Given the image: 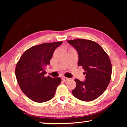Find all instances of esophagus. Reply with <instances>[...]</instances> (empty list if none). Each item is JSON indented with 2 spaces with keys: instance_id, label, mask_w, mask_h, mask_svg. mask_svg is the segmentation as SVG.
<instances>
[{
  "instance_id": "obj_1",
  "label": "esophagus",
  "mask_w": 127,
  "mask_h": 127,
  "mask_svg": "<svg viewBox=\"0 0 127 127\" xmlns=\"http://www.w3.org/2000/svg\"><path fill=\"white\" fill-rule=\"evenodd\" d=\"M62 79H63L64 81H67L68 80H69V78H66L65 77H62Z\"/></svg>"
}]
</instances>
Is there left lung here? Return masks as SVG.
<instances>
[{
  "label": "left lung",
  "mask_w": 127,
  "mask_h": 127,
  "mask_svg": "<svg viewBox=\"0 0 127 127\" xmlns=\"http://www.w3.org/2000/svg\"><path fill=\"white\" fill-rule=\"evenodd\" d=\"M67 42L77 50L78 65L82 66L86 75L83 82L74 79L77 85L72 94L84 101L95 100L105 91L110 81V60L100 45L91 40L78 38Z\"/></svg>",
  "instance_id": "1"
}]
</instances>
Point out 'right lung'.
Segmentation results:
<instances>
[{
	"mask_svg": "<svg viewBox=\"0 0 127 127\" xmlns=\"http://www.w3.org/2000/svg\"><path fill=\"white\" fill-rule=\"evenodd\" d=\"M62 43H44L31 47L17 64L16 76L18 85L25 95L33 101L44 102L51 100L61 83L60 77H45V74L54 52Z\"/></svg>",
	"mask_w": 127,
	"mask_h": 127,
	"instance_id": "obj_1",
	"label": "right lung"
}]
</instances>
